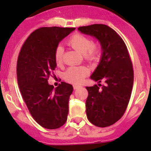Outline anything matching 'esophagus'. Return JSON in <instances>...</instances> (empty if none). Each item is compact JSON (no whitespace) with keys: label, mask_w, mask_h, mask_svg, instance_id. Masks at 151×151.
I'll list each match as a JSON object with an SVG mask.
<instances>
[{"label":"esophagus","mask_w":151,"mask_h":151,"mask_svg":"<svg viewBox=\"0 0 151 151\" xmlns=\"http://www.w3.org/2000/svg\"><path fill=\"white\" fill-rule=\"evenodd\" d=\"M73 87H74V90H76V89H77V88H80V85H73Z\"/></svg>","instance_id":"esophagus-1"}]
</instances>
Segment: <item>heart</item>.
Instances as JSON below:
<instances>
[{
	"label": "heart",
	"mask_w": 151,
	"mask_h": 151,
	"mask_svg": "<svg viewBox=\"0 0 151 151\" xmlns=\"http://www.w3.org/2000/svg\"><path fill=\"white\" fill-rule=\"evenodd\" d=\"M68 45L79 52L84 54L87 60L93 61L99 58L101 51V47L98 43H93L92 39L82 33L73 35L68 41ZM63 48L58 46L55 52V60L58 66L63 63ZM89 74V68L86 66H72L65 72V79L71 83H80Z\"/></svg>",
	"instance_id": "1"
}]
</instances>
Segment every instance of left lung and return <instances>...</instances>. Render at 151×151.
Masks as SVG:
<instances>
[{
    "label": "left lung",
    "mask_w": 151,
    "mask_h": 151,
    "mask_svg": "<svg viewBox=\"0 0 151 151\" xmlns=\"http://www.w3.org/2000/svg\"><path fill=\"white\" fill-rule=\"evenodd\" d=\"M78 30L98 39L102 49L99 64L91 78L99 83L104 80L105 85L86 87L87 118L99 127L109 126L121 119L129 104L134 83L132 60L122 38L107 25L94 24Z\"/></svg>",
    "instance_id": "obj_1"
}]
</instances>
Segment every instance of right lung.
<instances>
[{
  "label": "right lung",
  "mask_w": 151,
  "mask_h": 151,
  "mask_svg": "<svg viewBox=\"0 0 151 151\" xmlns=\"http://www.w3.org/2000/svg\"><path fill=\"white\" fill-rule=\"evenodd\" d=\"M75 28L44 27L34 30L22 45L17 63L19 91L30 115L48 129L61 127L67 120L73 87L61 82L57 88L48 79L56 68L58 44Z\"/></svg>",
  "instance_id": "right-lung-1"
}]
</instances>
